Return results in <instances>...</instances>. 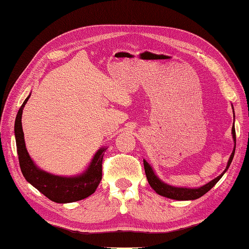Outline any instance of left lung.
Masks as SVG:
<instances>
[{
  "instance_id": "left-lung-1",
  "label": "left lung",
  "mask_w": 249,
  "mask_h": 249,
  "mask_svg": "<svg viewBox=\"0 0 249 249\" xmlns=\"http://www.w3.org/2000/svg\"><path fill=\"white\" fill-rule=\"evenodd\" d=\"M232 136L234 140V148L233 151L231 153V157L228 161L227 168L221 173L218 178H215L214 179L210 180L209 183H207L203 186L197 187V188H188V187H176V186H172V185H169L164 183L163 180H161L159 178H158L157 174L153 171L152 166L148 163L146 160H143V166H144V172H146V176L148 179V183L150 186L155 189V192L159 195L166 197V198H171V199H175V200H195L200 198L201 196L205 195L206 193H208L210 189L214 186V185L219 182V179L222 178L223 174L228 171L229 166L231 165V162L234 158V153H235V147H236V135H235V127L233 124L232 127Z\"/></svg>"
}]
</instances>
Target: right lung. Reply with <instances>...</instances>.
Returning a JSON list of instances; mask_svg holds the SVG:
<instances>
[{
	"mask_svg": "<svg viewBox=\"0 0 249 249\" xmlns=\"http://www.w3.org/2000/svg\"><path fill=\"white\" fill-rule=\"evenodd\" d=\"M29 98L30 94L26 98V100L18 110L14 128L18 159H19L20 170L24 178L27 182L33 185L35 188H37L50 200L57 203L78 201L92 195L102 178V159L107 148L103 147L99 149L94 153L87 169L78 175H54L41 170L33 161L28 151H27L24 132H22V110H24Z\"/></svg>",
	"mask_w": 249,
	"mask_h": 249,
	"instance_id": "1",
	"label": "right lung"
}]
</instances>
